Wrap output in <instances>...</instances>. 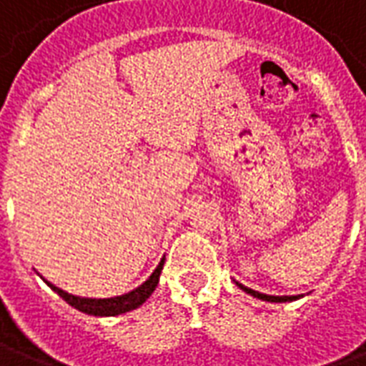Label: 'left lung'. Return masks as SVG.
I'll use <instances>...</instances> for the list:
<instances>
[{"mask_svg": "<svg viewBox=\"0 0 366 366\" xmlns=\"http://www.w3.org/2000/svg\"><path fill=\"white\" fill-rule=\"evenodd\" d=\"M235 284H237L239 288H241V290H243V292H247V294H251L253 298L264 300V302H292V300L302 298V296H269V294H261V292L253 290V288H247V286H243V284L237 282V280H235Z\"/></svg>", "mask_w": 366, "mask_h": 366, "instance_id": "left-lung-1", "label": "left lung"}]
</instances>
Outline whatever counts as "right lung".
<instances>
[{
  "mask_svg": "<svg viewBox=\"0 0 366 366\" xmlns=\"http://www.w3.org/2000/svg\"><path fill=\"white\" fill-rule=\"evenodd\" d=\"M162 264H164V259L159 262V267L154 269V272H152L141 286H137L135 290L127 292V294L115 296V298H80V296H74V294H68V292L60 290L59 286L46 282V280H44V282L49 284L51 290L56 292L64 302H68L70 306L76 307V310H80L84 314L99 315V317H104V315H119L125 314V312H131V310H137L139 306H143L144 302H147V298L154 292L157 284H159L160 272H162Z\"/></svg>",
  "mask_w": 366,
  "mask_h": 366,
  "instance_id": "obj_1",
  "label": "right lung"
}]
</instances>
